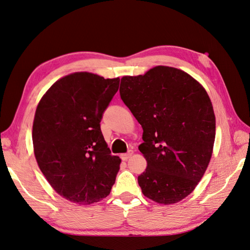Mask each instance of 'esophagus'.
I'll return each instance as SVG.
<instances>
[{"label": "esophagus", "mask_w": 250, "mask_h": 250, "mask_svg": "<svg viewBox=\"0 0 250 250\" xmlns=\"http://www.w3.org/2000/svg\"><path fill=\"white\" fill-rule=\"evenodd\" d=\"M132 155H133V150H129V152L128 153H126V154H122L121 155V157H122V159H123V161H127V159L130 157V156H132Z\"/></svg>", "instance_id": "esophagus-1"}]
</instances>
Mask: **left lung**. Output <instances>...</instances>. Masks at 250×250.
Masks as SVG:
<instances>
[{
	"instance_id": "obj_1",
	"label": "left lung",
	"mask_w": 250,
	"mask_h": 250,
	"mask_svg": "<svg viewBox=\"0 0 250 250\" xmlns=\"http://www.w3.org/2000/svg\"><path fill=\"white\" fill-rule=\"evenodd\" d=\"M120 94L143 127L142 193L163 205L181 202L198 185L214 148L216 118L206 89L182 69L158 65L123 76Z\"/></svg>"
}]
</instances>
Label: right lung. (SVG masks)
I'll return each mask as SVG.
<instances>
[{
	"label": "right lung",
	"instance_id": "obj_1",
	"mask_svg": "<svg viewBox=\"0 0 250 250\" xmlns=\"http://www.w3.org/2000/svg\"><path fill=\"white\" fill-rule=\"evenodd\" d=\"M118 85L120 77L75 72L56 81L36 107V162L53 189L69 202H100L115 183L122 161L110 155L100 123Z\"/></svg>",
	"mask_w": 250,
	"mask_h": 250
}]
</instances>
